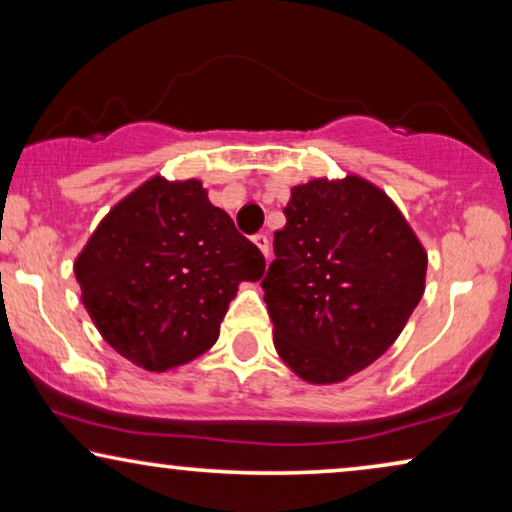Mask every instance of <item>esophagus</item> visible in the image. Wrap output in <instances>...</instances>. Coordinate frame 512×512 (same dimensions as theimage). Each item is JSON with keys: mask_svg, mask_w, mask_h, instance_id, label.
Returning <instances> with one entry per match:
<instances>
[{"mask_svg": "<svg viewBox=\"0 0 512 512\" xmlns=\"http://www.w3.org/2000/svg\"><path fill=\"white\" fill-rule=\"evenodd\" d=\"M254 244L258 249H261V254L268 258L270 256V240H268V235L265 233H258V235H254Z\"/></svg>", "mask_w": 512, "mask_h": 512, "instance_id": "obj_1", "label": "esophagus"}]
</instances>
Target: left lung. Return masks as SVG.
Wrapping results in <instances>:
<instances>
[{"instance_id": "1", "label": "left lung", "mask_w": 512, "mask_h": 512, "mask_svg": "<svg viewBox=\"0 0 512 512\" xmlns=\"http://www.w3.org/2000/svg\"><path fill=\"white\" fill-rule=\"evenodd\" d=\"M263 277L275 349L300 380L335 384L380 359L424 296L426 251L363 177L291 188Z\"/></svg>"}]
</instances>
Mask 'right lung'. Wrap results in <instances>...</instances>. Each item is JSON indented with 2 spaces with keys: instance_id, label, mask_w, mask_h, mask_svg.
Returning <instances> with one entry per match:
<instances>
[{
  "instance_id": "1",
  "label": "right lung",
  "mask_w": 512,
  "mask_h": 512,
  "mask_svg": "<svg viewBox=\"0 0 512 512\" xmlns=\"http://www.w3.org/2000/svg\"><path fill=\"white\" fill-rule=\"evenodd\" d=\"M263 272L261 251L209 202L202 181L160 174L114 205L74 263L97 331L151 373L205 354L237 286Z\"/></svg>"
}]
</instances>
